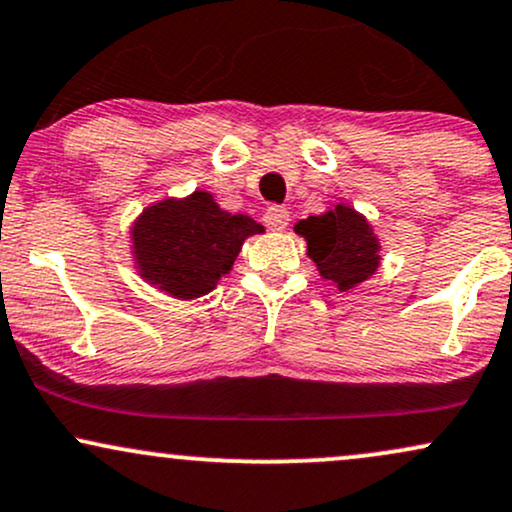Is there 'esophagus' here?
<instances>
[{
	"label": "esophagus",
	"mask_w": 512,
	"mask_h": 512,
	"mask_svg": "<svg viewBox=\"0 0 512 512\" xmlns=\"http://www.w3.org/2000/svg\"><path fill=\"white\" fill-rule=\"evenodd\" d=\"M288 221H291V214H288V209L281 205H272L264 212V224L272 231H283L288 226Z\"/></svg>",
	"instance_id": "esophagus-1"
}]
</instances>
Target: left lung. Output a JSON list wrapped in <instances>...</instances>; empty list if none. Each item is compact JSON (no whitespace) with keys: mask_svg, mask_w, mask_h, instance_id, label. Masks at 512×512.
<instances>
[{"mask_svg":"<svg viewBox=\"0 0 512 512\" xmlns=\"http://www.w3.org/2000/svg\"><path fill=\"white\" fill-rule=\"evenodd\" d=\"M307 240V255L317 264L324 279L334 281L341 291L357 286L379 267V243L367 219L346 205H336L322 217L295 224Z\"/></svg>","mask_w":512,"mask_h":512,"instance_id":"8db88e82","label":"left lung"}]
</instances>
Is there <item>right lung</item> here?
I'll list each match as a JSON object with an SVG mask.
<instances>
[{"label":"right lung","instance_id":"obj_1","mask_svg":"<svg viewBox=\"0 0 512 512\" xmlns=\"http://www.w3.org/2000/svg\"><path fill=\"white\" fill-rule=\"evenodd\" d=\"M262 231L255 219L224 212L212 195L195 190L186 200L145 209L131 231L133 255L147 281L190 300L212 291L229 274L243 240Z\"/></svg>","mask_w":512,"mask_h":512}]
</instances>
